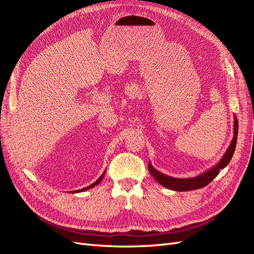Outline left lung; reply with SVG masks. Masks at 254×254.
<instances>
[{"instance_id": "8db88e82", "label": "left lung", "mask_w": 254, "mask_h": 254, "mask_svg": "<svg viewBox=\"0 0 254 254\" xmlns=\"http://www.w3.org/2000/svg\"><path fill=\"white\" fill-rule=\"evenodd\" d=\"M237 133H238V122H237L236 117H234L233 139L231 141V144L229 145V147L224 155V157L221 158V160L214 167L210 168V170H207L206 172L200 174L197 177H194V178H173V177L164 175L162 173H160L159 171H157L156 168L151 165L150 161L148 163V171L153 178H155L157 180V182H159L161 186H163L166 189H170L173 190L187 191V190L204 188L215 178V177L219 174L220 170L225 168L230 163V161H231V159H232V156H233L235 147H236Z\"/></svg>"}]
</instances>
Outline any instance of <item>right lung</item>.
Here are the masks:
<instances>
[{
  "mask_svg": "<svg viewBox=\"0 0 254 254\" xmlns=\"http://www.w3.org/2000/svg\"><path fill=\"white\" fill-rule=\"evenodd\" d=\"M105 173H106V171L103 173V175L99 177V178L93 183V184H91V186H89V187H87V188H84V189H81V190H73L72 193H79V191H83V190H89V189H91V188H93V187H95V186H97V184L101 182L102 180H103V178H104V175H105Z\"/></svg>",
  "mask_w": 254,
  "mask_h": 254,
  "instance_id": "obj_1",
  "label": "right lung"
}]
</instances>
